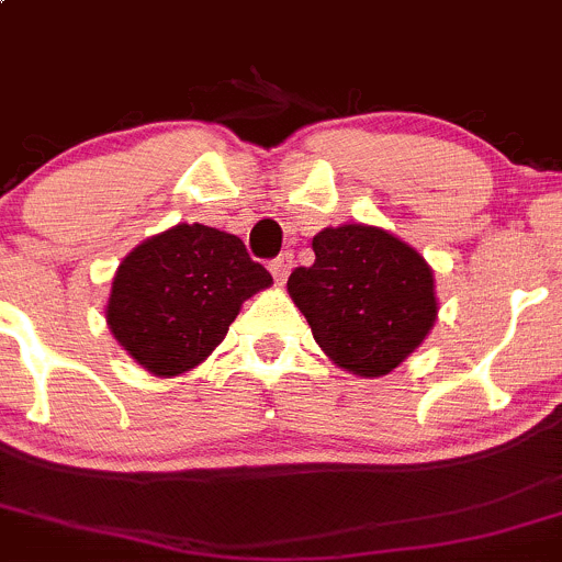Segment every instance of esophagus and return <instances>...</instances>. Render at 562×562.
I'll return each mask as SVG.
<instances>
[{
    "label": "esophagus",
    "mask_w": 562,
    "mask_h": 562,
    "mask_svg": "<svg viewBox=\"0 0 562 562\" xmlns=\"http://www.w3.org/2000/svg\"><path fill=\"white\" fill-rule=\"evenodd\" d=\"M291 269H293V256H291V252H282L280 258H274V261L269 263V271H271V277H274L277 285H282V282L288 280Z\"/></svg>",
    "instance_id": "1"
}]
</instances>
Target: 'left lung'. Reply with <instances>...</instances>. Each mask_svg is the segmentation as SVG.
Listing matches in <instances>:
<instances>
[{"instance_id":"obj_1","label":"left lung","mask_w":562,"mask_h":562,"mask_svg":"<svg viewBox=\"0 0 562 562\" xmlns=\"http://www.w3.org/2000/svg\"><path fill=\"white\" fill-rule=\"evenodd\" d=\"M288 293L330 363L374 380L404 363L439 317L434 269L395 234L369 223L328 226L312 239Z\"/></svg>"}]
</instances>
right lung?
<instances>
[{"label":"right lung","mask_w":562,"mask_h":562,"mask_svg":"<svg viewBox=\"0 0 562 562\" xmlns=\"http://www.w3.org/2000/svg\"><path fill=\"white\" fill-rule=\"evenodd\" d=\"M269 285L271 274L239 236L177 223L123 258L104 317L142 369L169 380L210 358L241 304Z\"/></svg>","instance_id":"add662e5"}]
</instances>
